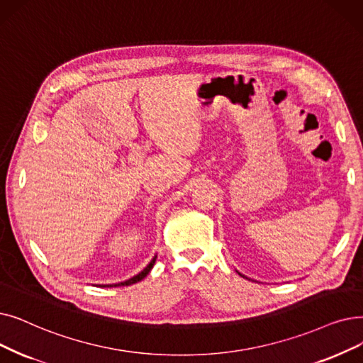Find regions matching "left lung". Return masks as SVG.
Masks as SVG:
<instances>
[{
    "instance_id": "8db88e82",
    "label": "left lung",
    "mask_w": 363,
    "mask_h": 363,
    "mask_svg": "<svg viewBox=\"0 0 363 363\" xmlns=\"http://www.w3.org/2000/svg\"><path fill=\"white\" fill-rule=\"evenodd\" d=\"M238 273H239V272H238ZM239 274H240V276H242V277H245V276H243V274H242V273H239ZM246 279H247V277H246Z\"/></svg>"
}]
</instances>
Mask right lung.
Instances as JSON below:
<instances>
[{"label":"right lung","mask_w":363,"mask_h":363,"mask_svg":"<svg viewBox=\"0 0 363 363\" xmlns=\"http://www.w3.org/2000/svg\"><path fill=\"white\" fill-rule=\"evenodd\" d=\"M155 259H157V255H154V258L150 261V264L145 267V269H144L143 272L138 273L136 276H133V277H130V279H128V280L118 281V283H113V285H98V286H101V288H116V286H129V285H133V283H138V281L143 280L144 277H147V274L151 272V269H152L154 264H155Z\"/></svg>","instance_id":"1"}]
</instances>
